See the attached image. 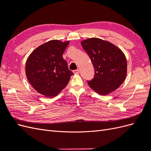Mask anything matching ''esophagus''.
<instances>
[{"mask_svg":"<svg viewBox=\"0 0 151 151\" xmlns=\"http://www.w3.org/2000/svg\"><path fill=\"white\" fill-rule=\"evenodd\" d=\"M79 72H80V70H79V69H77V70H73V72H74V74H78L79 73Z\"/></svg>","mask_w":151,"mask_h":151,"instance_id":"obj_1","label":"esophagus"}]
</instances>
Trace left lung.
Here are the masks:
<instances>
[{"mask_svg":"<svg viewBox=\"0 0 151 151\" xmlns=\"http://www.w3.org/2000/svg\"><path fill=\"white\" fill-rule=\"evenodd\" d=\"M95 70L93 79L88 81L90 88L101 95L116 90L127 74L126 57L122 50L108 41L91 38L81 41Z\"/></svg>","mask_w":151,"mask_h":151,"instance_id":"obj_1","label":"left lung"}]
</instances>
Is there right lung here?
Masks as SVG:
<instances>
[{"mask_svg": "<svg viewBox=\"0 0 151 151\" xmlns=\"http://www.w3.org/2000/svg\"><path fill=\"white\" fill-rule=\"evenodd\" d=\"M69 41H48L34 50L27 58L26 76L40 94L47 98L58 95L67 86L73 72L62 55Z\"/></svg>", "mask_w": 151, "mask_h": 151, "instance_id": "right-lung-1", "label": "right lung"}]
</instances>
